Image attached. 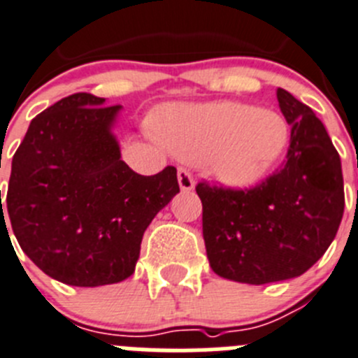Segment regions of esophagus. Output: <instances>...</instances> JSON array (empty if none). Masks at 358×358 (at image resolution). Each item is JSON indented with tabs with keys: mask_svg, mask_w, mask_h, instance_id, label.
<instances>
[{
	"mask_svg": "<svg viewBox=\"0 0 358 358\" xmlns=\"http://www.w3.org/2000/svg\"><path fill=\"white\" fill-rule=\"evenodd\" d=\"M178 183H180V189H182L183 192L194 189V178H192V173L185 168H178Z\"/></svg>",
	"mask_w": 358,
	"mask_h": 358,
	"instance_id": "esophagus-1",
	"label": "esophagus"
}]
</instances>
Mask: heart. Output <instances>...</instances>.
<instances>
[{
  "mask_svg": "<svg viewBox=\"0 0 358 358\" xmlns=\"http://www.w3.org/2000/svg\"><path fill=\"white\" fill-rule=\"evenodd\" d=\"M157 125L173 152L205 164L219 182L231 187L262 180L289 145L282 116L236 102L173 106L160 113Z\"/></svg>",
  "mask_w": 358,
  "mask_h": 358,
  "instance_id": "obj_1",
  "label": "heart"
}]
</instances>
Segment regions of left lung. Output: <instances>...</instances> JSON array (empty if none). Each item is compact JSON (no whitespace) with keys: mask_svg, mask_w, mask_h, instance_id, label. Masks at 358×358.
<instances>
[{"mask_svg":"<svg viewBox=\"0 0 358 358\" xmlns=\"http://www.w3.org/2000/svg\"><path fill=\"white\" fill-rule=\"evenodd\" d=\"M292 125L286 160L245 189L196 185L210 266L224 279L268 285L293 279L329 249L345 212L337 150L313 109L286 90L275 92Z\"/></svg>","mask_w":358,"mask_h":358,"instance_id":"left-lung-1","label":"left lung"}]
</instances>
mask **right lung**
Returning <instances> with one entry per match:
<instances>
[{"mask_svg": "<svg viewBox=\"0 0 358 358\" xmlns=\"http://www.w3.org/2000/svg\"><path fill=\"white\" fill-rule=\"evenodd\" d=\"M103 103L81 92L36 115L0 201V220L12 222L26 256L52 279L81 288L132 275L146 228L180 192L173 166L143 176L120 159L111 134L120 106Z\"/></svg>", "mask_w": 358, "mask_h": 358, "instance_id": "add662e5", "label": "right lung"}]
</instances>
